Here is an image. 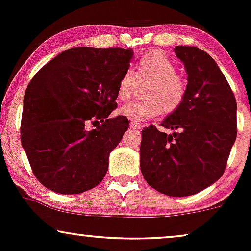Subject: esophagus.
Returning a JSON list of instances; mask_svg holds the SVG:
<instances>
[{
	"mask_svg": "<svg viewBox=\"0 0 251 251\" xmlns=\"http://www.w3.org/2000/svg\"><path fill=\"white\" fill-rule=\"evenodd\" d=\"M129 127L133 129H139L140 128V124L137 122H129Z\"/></svg>",
	"mask_w": 251,
	"mask_h": 251,
	"instance_id": "obj_1",
	"label": "esophagus"
}]
</instances>
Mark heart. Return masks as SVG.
I'll return each instance as SVG.
<instances>
[{"label": "heart", "mask_w": 251, "mask_h": 251, "mask_svg": "<svg viewBox=\"0 0 251 251\" xmlns=\"http://www.w3.org/2000/svg\"><path fill=\"white\" fill-rule=\"evenodd\" d=\"M149 81L143 89L144 99L133 100L122 106L119 113L131 122H144L158 117L164 111H177L186 96V81L177 74V65L165 54L151 51L140 57L135 71L127 70L117 87L119 100H126L133 93L135 83Z\"/></svg>", "instance_id": "1"}]
</instances>
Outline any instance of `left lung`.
Returning <instances> with one entry per match:
<instances>
[{
	"label": "left lung",
	"instance_id": "obj_1",
	"mask_svg": "<svg viewBox=\"0 0 251 251\" xmlns=\"http://www.w3.org/2000/svg\"><path fill=\"white\" fill-rule=\"evenodd\" d=\"M188 74L186 96L160 125L142 131L140 169L150 186L172 197L206 189L223 175L237 135L236 99L226 76L208 53L177 46Z\"/></svg>",
	"mask_w": 251,
	"mask_h": 251
}]
</instances>
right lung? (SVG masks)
<instances>
[{
    "label": "right lung",
    "instance_id": "1",
    "mask_svg": "<svg viewBox=\"0 0 251 251\" xmlns=\"http://www.w3.org/2000/svg\"><path fill=\"white\" fill-rule=\"evenodd\" d=\"M131 48L75 47L62 51L25 89L21 143L37 180L51 191L76 195L96 188L128 119L108 118ZM93 125L94 129L89 128Z\"/></svg>",
    "mask_w": 251,
    "mask_h": 251
}]
</instances>
